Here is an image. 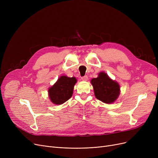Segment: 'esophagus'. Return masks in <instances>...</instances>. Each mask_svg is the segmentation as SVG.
<instances>
[{
	"mask_svg": "<svg viewBox=\"0 0 158 158\" xmlns=\"http://www.w3.org/2000/svg\"><path fill=\"white\" fill-rule=\"evenodd\" d=\"M88 76H83V77H81V80L82 81H86L87 80H88Z\"/></svg>",
	"mask_w": 158,
	"mask_h": 158,
	"instance_id": "34e87169",
	"label": "esophagus"
}]
</instances>
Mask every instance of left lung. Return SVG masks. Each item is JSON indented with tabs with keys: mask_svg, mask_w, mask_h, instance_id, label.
I'll use <instances>...</instances> for the list:
<instances>
[{
	"mask_svg": "<svg viewBox=\"0 0 158 158\" xmlns=\"http://www.w3.org/2000/svg\"><path fill=\"white\" fill-rule=\"evenodd\" d=\"M95 97L106 104L113 103L120 92L117 82L112 80L105 72H100L97 78L91 80Z\"/></svg>",
	"mask_w": 158,
	"mask_h": 158,
	"instance_id": "left-lung-1",
	"label": "left lung"
}]
</instances>
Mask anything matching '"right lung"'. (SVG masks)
Returning a JSON list of instances; mask_svg holds the SVG:
<instances>
[{
    "label": "right lung",
    "instance_id": "right-lung-1",
    "mask_svg": "<svg viewBox=\"0 0 158 158\" xmlns=\"http://www.w3.org/2000/svg\"><path fill=\"white\" fill-rule=\"evenodd\" d=\"M77 82L76 77L61 76L56 83L48 89V96L54 104L60 105L67 101L73 94V87Z\"/></svg>",
    "mask_w": 158,
    "mask_h": 158
}]
</instances>
